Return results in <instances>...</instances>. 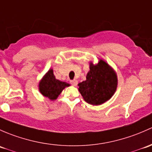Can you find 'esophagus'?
I'll return each instance as SVG.
<instances>
[{"mask_svg": "<svg viewBox=\"0 0 152 152\" xmlns=\"http://www.w3.org/2000/svg\"><path fill=\"white\" fill-rule=\"evenodd\" d=\"M77 80H71L70 81V83L72 84V85L73 86H76L77 85Z\"/></svg>", "mask_w": 152, "mask_h": 152, "instance_id": "obj_1", "label": "esophagus"}]
</instances>
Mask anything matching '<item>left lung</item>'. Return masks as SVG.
I'll list each match as a JSON object with an SVG mask.
<instances>
[{"instance_id":"8db88e82","label":"left lung","mask_w":152,"mask_h":152,"mask_svg":"<svg viewBox=\"0 0 152 152\" xmlns=\"http://www.w3.org/2000/svg\"><path fill=\"white\" fill-rule=\"evenodd\" d=\"M117 84L115 72L104 61L100 59L96 65L90 62V70L86 80L78 84V90L86 102L99 105L112 97Z\"/></svg>"}]
</instances>
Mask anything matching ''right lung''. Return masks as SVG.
I'll return each instance as SVG.
<instances>
[{"label":"right lung","mask_w":152,"mask_h":152,"mask_svg":"<svg viewBox=\"0 0 152 152\" xmlns=\"http://www.w3.org/2000/svg\"><path fill=\"white\" fill-rule=\"evenodd\" d=\"M67 86H69V84L56 79L53 70L50 69L40 80L39 89L43 96L51 100H55Z\"/></svg>","instance_id":"add662e5"}]
</instances>
